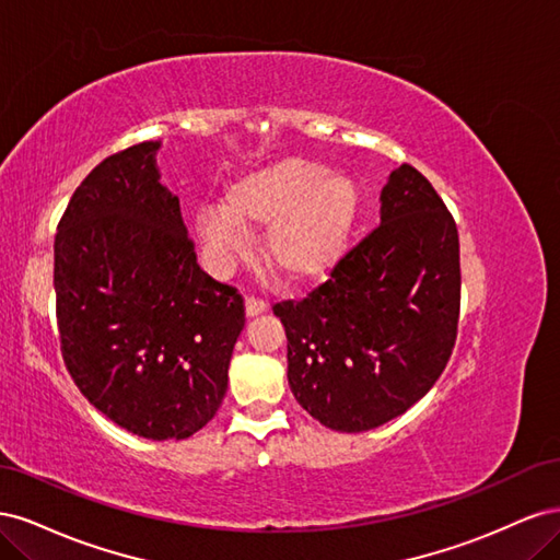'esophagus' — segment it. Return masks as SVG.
<instances>
[{"instance_id": "1", "label": "esophagus", "mask_w": 560, "mask_h": 560, "mask_svg": "<svg viewBox=\"0 0 560 560\" xmlns=\"http://www.w3.org/2000/svg\"><path fill=\"white\" fill-rule=\"evenodd\" d=\"M266 308H268V303H266L261 296H247V299H245V311H247L249 317L264 313Z\"/></svg>"}]
</instances>
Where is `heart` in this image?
Returning <instances> with one entry per match:
<instances>
[{
	"instance_id": "b5f03b06",
	"label": "heart",
	"mask_w": 560,
	"mask_h": 560,
	"mask_svg": "<svg viewBox=\"0 0 560 560\" xmlns=\"http://www.w3.org/2000/svg\"><path fill=\"white\" fill-rule=\"evenodd\" d=\"M358 186L343 173L287 156L233 179L222 210H206L198 231L206 245L229 257L241 247V229L266 226L264 254L294 282L322 278L341 257L358 217Z\"/></svg>"
}]
</instances>
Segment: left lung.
I'll return each mask as SVG.
<instances>
[{
	"instance_id": "8db88e82",
	"label": "left lung",
	"mask_w": 560,
	"mask_h": 560,
	"mask_svg": "<svg viewBox=\"0 0 560 560\" xmlns=\"http://www.w3.org/2000/svg\"><path fill=\"white\" fill-rule=\"evenodd\" d=\"M381 224L303 299L273 303L287 381L325 428L364 432L401 416L446 369L460 317V241L428 177L404 163Z\"/></svg>"
}]
</instances>
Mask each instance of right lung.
<instances>
[{
    "label": "right lung",
    "instance_id": "obj_1",
    "mask_svg": "<svg viewBox=\"0 0 560 560\" xmlns=\"http://www.w3.org/2000/svg\"><path fill=\"white\" fill-rule=\"evenodd\" d=\"M156 149L116 151L77 186L56 231L54 284L60 352L81 395L165 442L222 406L245 299L198 266Z\"/></svg>",
    "mask_w": 560,
    "mask_h": 560
}]
</instances>
